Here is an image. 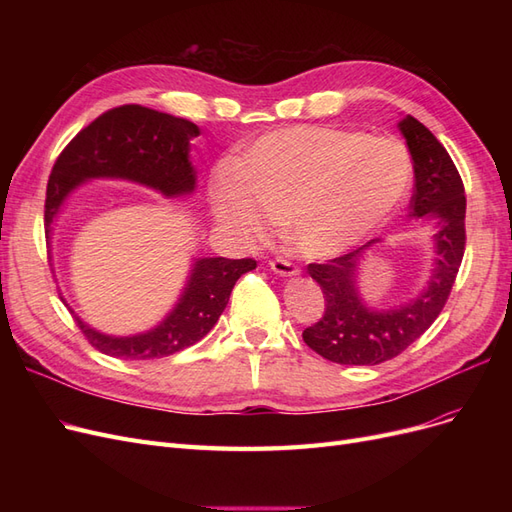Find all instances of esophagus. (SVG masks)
Segmentation results:
<instances>
[{"label": "esophagus", "instance_id": "obj_1", "mask_svg": "<svg viewBox=\"0 0 512 512\" xmlns=\"http://www.w3.org/2000/svg\"><path fill=\"white\" fill-rule=\"evenodd\" d=\"M269 265H271V269H273L277 275H282V277H294V275H299V267L294 265V262L286 260V258H275V260L269 262Z\"/></svg>", "mask_w": 512, "mask_h": 512}]
</instances>
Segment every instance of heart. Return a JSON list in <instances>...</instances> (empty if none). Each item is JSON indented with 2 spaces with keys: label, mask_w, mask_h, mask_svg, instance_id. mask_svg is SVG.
Wrapping results in <instances>:
<instances>
[{
  "label": "heart",
  "mask_w": 512,
  "mask_h": 512,
  "mask_svg": "<svg viewBox=\"0 0 512 512\" xmlns=\"http://www.w3.org/2000/svg\"><path fill=\"white\" fill-rule=\"evenodd\" d=\"M410 183V153L395 138L305 123L262 134L239 164L215 166L209 198L239 235L262 237L284 220L299 252L327 258L389 222Z\"/></svg>",
  "instance_id": "b5f03b06"
}]
</instances>
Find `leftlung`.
I'll use <instances>...</instances> for the list:
<instances>
[{"label":"left lung","mask_w":512,"mask_h":512,"mask_svg":"<svg viewBox=\"0 0 512 512\" xmlns=\"http://www.w3.org/2000/svg\"><path fill=\"white\" fill-rule=\"evenodd\" d=\"M414 162V194L410 215L433 218L436 230V269L418 297L389 312H374L361 303L356 267L371 239L333 260L307 265L312 280L324 292L322 318L303 331V342L339 365H378L395 359L416 342L442 312L466 252V190L448 151L421 121L406 115L399 121Z\"/></svg>","instance_id":"8db88e82"}]
</instances>
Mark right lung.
<instances>
[{
	"label": "right lung",
	"instance_id": "add662e5",
	"mask_svg": "<svg viewBox=\"0 0 512 512\" xmlns=\"http://www.w3.org/2000/svg\"><path fill=\"white\" fill-rule=\"evenodd\" d=\"M200 130L192 121L141 104H123L102 113L59 153L46 185V237L66 196L85 179L115 177L149 185L166 196L190 194L196 173L190 141ZM256 269L254 258H200L177 307L156 329L132 337H111L76 318L87 342L123 361L162 359L200 342L218 322L239 277Z\"/></svg>",
	"mask_w": 512,
	"mask_h": 512
}]
</instances>
